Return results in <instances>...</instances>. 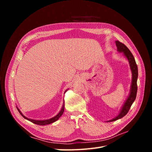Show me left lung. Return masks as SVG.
Masks as SVG:
<instances>
[{"mask_svg":"<svg viewBox=\"0 0 152 152\" xmlns=\"http://www.w3.org/2000/svg\"><path fill=\"white\" fill-rule=\"evenodd\" d=\"M116 46L117 48V50L119 53H123L124 55L129 63V66L132 72V82L131 86V90L130 93L129 95L128 98L126 100L125 103L121 110L120 113H118V115L113 118V119L107 122H113L115 121H117L118 119H120L124 117L128 113L129 110L132 104L134 102V100L136 97L137 94V77H138V70H137V66L136 65V61L134 59V56H133L132 54L130 51L125 45L124 44L119 42L118 40L115 41Z\"/></svg>","mask_w":152,"mask_h":152,"instance_id":"obj_1","label":"left lung"}]
</instances>
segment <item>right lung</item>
<instances>
[{
    "instance_id": "add662e5",
    "label": "right lung",
    "mask_w": 152,
    "mask_h": 152,
    "mask_svg": "<svg viewBox=\"0 0 152 152\" xmlns=\"http://www.w3.org/2000/svg\"><path fill=\"white\" fill-rule=\"evenodd\" d=\"M67 90L65 92H66ZM17 109H18V111H19L20 113L22 115V117H23V118H25V119H26V120H28V121L31 122L32 123H34V124H37V125H39V126H44V125H48V124H51V123H53V122H56V121L58 120L59 118L62 115L63 112H64V110H65V102H63V107H62V108H61V109L60 110V112H59L55 117H53L51 118H50V119H47V120H34V119L28 118L26 117L25 116H24L23 115V113L21 112L20 110L18 109V108H17Z\"/></svg>"
}]
</instances>
